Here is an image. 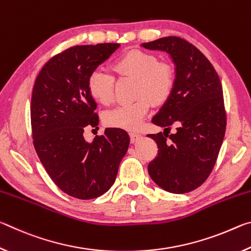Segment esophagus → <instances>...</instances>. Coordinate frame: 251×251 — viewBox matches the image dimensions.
Returning <instances> with one entry per match:
<instances>
[{
    "mask_svg": "<svg viewBox=\"0 0 251 251\" xmlns=\"http://www.w3.org/2000/svg\"><path fill=\"white\" fill-rule=\"evenodd\" d=\"M129 136H130V142H131V143L137 142L138 139L142 138V135H141V134L134 133V131H131V133H129Z\"/></svg>",
    "mask_w": 251,
    "mask_h": 251,
    "instance_id": "obj_1",
    "label": "esophagus"
}]
</instances>
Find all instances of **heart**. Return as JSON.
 I'll use <instances>...</instances> for the list:
<instances>
[{"instance_id": "heart-1", "label": "heart", "mask_w": 251, "mask_h": 251, "mask_svg": "<svg viewBox=\"0 0 251 251\" xmlns=\"http://www.w3.org/2000/svg\"><path fill=\"white\" fill-rule=\"evenodd\" d=\"M117 75L136 78L135 95L131 103L121 104L107 110L104 115L106 125L123 129H137L151 109V100L161 103L173 91L174 72L165 63H158L156 56L141 50H131L113 63ZM87 90L95 100L108 104L114 96L112 75L94 70L88 76Z\"/></svg>"}]
</instances>
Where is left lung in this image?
<instances>
[{"label": "left lung", "mask_w": 251, "mask_h": 251, "mask_svg": "<svg viewBox=\"0 0 251 251\" xmlns=\"http://www.w3.org/2000/svg\"><path fill=\"white\" fill-rule=\"evenodd\" d=\"M141 46L167 53L175 67L173 91L151 118L165 129L148 135L158 146L148 174L166 192L189 193L210 175L224 141L222 83L205 55L180 37H161ZM172 125L177 126L176 131L169 135Z\"/></svg>", "instance_id": "obj_1"}]
</instances>
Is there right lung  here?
I'll use <instances>...</instances> for the list:
<instances>
[{
    "label": "right lung",
    "instance_id": "add662e5",
    "mask_svg": "<svg viewBox=\"0 0 251 251\" xmlns=\"http://www.w3.org/2000/svg\"><path fill=\"white\" fill-rule=\"evenodd\" d=\"M120 46H73L50 58L34 84V147L52 180L72 197L93 199L107 192L128 150L124 129L106 128L92 143L83 136L87 126L100 123L97 104L87 90L88 76Z\"/></svg>",
    "mask_w": 251,
    "mask_h": 251
}]
</instances>
